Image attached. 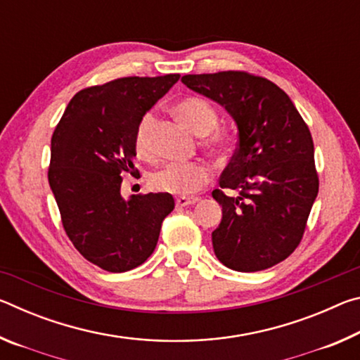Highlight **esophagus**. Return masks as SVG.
<instances>
[{
	"mask_svg": "<svg viewBox=\"0 0 360 360\" xmlns=\"http://www.w3.org/2000/svg\"><path fill=\"white\" fill-rule=\"evenodd\" d=\"M198 200L200 198H197V197H178L176 198V206H178V208H184V206L197 203Z\"/></svg>",
	"mask_w": 360,
	"mask_h": 360,
	"instance_id": "1",
	"label": "esophagus"
}]
</instances>
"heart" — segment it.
<instances>
[{
  "label": "heart",
  "instance_id": "b5f03b06",
  "mask_svg": "<svg viewBox=\"0 0 360 360\" xmlns=\"http://www.w3.org/2000/svg\"><path fill=\"white\" fill-rule=\"evenodd\" d=\"M174 114L184 122L193 133L205 136V146L214 154L227 152L230 139L222 131L214 130L217 127V112L210 101L200 96H187L179 100L173 106ZM155 117L150 112L139 119L135 131V150L139 158L150 160L154 157V143H152V130H154ZM212 178V169L203 160L195 162H173L152 174L150 184L157 191L193 195L208 184Z\"/></svg>",
  "mask_w": 360,
  "mask_h": 360
}]
</instances>
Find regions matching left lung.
<instances>
[{
	"instance_id": "left-lung-1",
	"label": "left lung",
	"mask_w": 360,
	"mask_h": 360,
	"mask_svg": "<svg viewBox=\"0 0 360 360\" xmlns=\"http://www.w3.org/2000/svg\"><path fill=\"white\" fill-rule=\"evenodd\" d=\"M181 81L224 106L238 127V146L212 191L222 206L216 257L236 271L266 270L300 245L318 197L311 133L288 94L265 77L221 71Z\"/></svg>"
}]
</instances>
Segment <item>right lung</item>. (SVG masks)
<instances>
[{
  "label": "right lung",
  "mask_w": 360,
  "mask_h": 360,
  "mask_svg": "<svg viewBox=\"0 0 360 360\" xmlns=\"http://www.w3.org/2000/svg\"><path fill=\"white\" fill-rule=\"evenodd\" d=\"M179 75L120 77L77 92L66 106L51 143L49 184L63 229L85 259L111 273L148 260L162 222L174 210L169 193L120 195L133 165L139 119Z\"/></svg>",
  "instance_id": "right-lung-1"
}]
</instances>
